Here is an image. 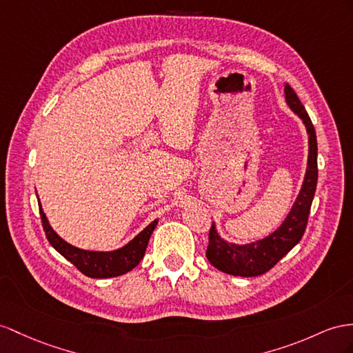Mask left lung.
<instances>
[{"label":"left lung","mask_w":353,"mask_h":353,"mask_svg":"<svg viewBox=\"0 0 353 353\" xmlns=\"http://www.w3.org/2000/svg\"><path fill=\"white\" fill-rule=\"evenodd\" d=\"M285 99L289 108L303 121L309 135V158H307L303 185L282 225L264 239L246 245L228 243L219 236L216 223H212L205 256L213 267L227 274L255 277L267 273L301 240L307 227L316 183H318V141L309 114L295 90L288 83L285 85Z\"/></svg>","instance_id":"obj_1"}]
</instances>
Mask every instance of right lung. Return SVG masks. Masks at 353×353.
<instances>
[{"label": "right lung", "mask_w": 353, "mask_h": 353, "mask_svg": "<svg viewBox=\"0 0 353 353\" xmlns=\"http://www.w3.org/2000/svg\"><path fill=\"white\" fill-rule=\"evenodd\" d=\"M40 205V216L43 222V230L46 232V237L52 248L58 250L59 254L68 259L79 271L88 277L92 279H108L116 277L128 273L134 267L140 264V261L144 256L146 252L149 239L152 236L153 230L157 228L158 219L150 222L146 228H144L140 234H137L130 243H126L125 246L110 252H98V250H85L79 249L73 245H70L65 240H62L58 234L53 231L50 223L44 214L41 204Z\"/></svg>", "instance_id": "right-lung-1"}]
</instances>
